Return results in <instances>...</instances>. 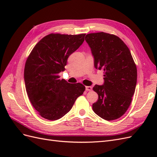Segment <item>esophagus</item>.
Masks as SVG:
<instances>
[{"label": "esophagus", "mask_w": 157, "mask_h": 157, "mask_svg": "<svg viewBox=\"0 0 157 157\" xmlns=\"http://www.w3.org/2000/svg\"><path fill=\"white\" fill-rule=\"evenodd\" d=\"M86 91L90 92L92 90V86H86Z\"/></svg>", "instance_id": "esophagus-1"}]
</instances>
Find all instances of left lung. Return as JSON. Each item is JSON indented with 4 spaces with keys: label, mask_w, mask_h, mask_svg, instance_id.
I'll list each match as a JSON object with an SVG mask.
<instances>
[{
    "label": "left lung",
    "mask_w": 157,
    "mask_h": 157,
    "mask_svg": "<svg viewBox=\"0 0 157 157\" xmlns=\"http://www.w3.org/2000/svg\"><path fill=\"white\" fill-rule=\"evenodd\" d=\"M85 40L94 58V67L103 70L104 83L96 84L98 99L94 113L106 121L122 117L132 102L137 83V68L130 51L119 37L100 32L86 35Z\"/></svg>",
    "instance_id": "obj_1"
}]
</instances>
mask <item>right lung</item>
Returning <instances> with one entry per match:
<instances>
[{
    "instance_id": "obj_1",
    "label": "right lung",
    "mask_w": 157,
    "mask_h": 157,
    "mask_svg": "<svg viewBox=\"0 0 157 157\" xmlns=\"http://www.w3.org/2000/svg\"><path fill=\"white\" fill-rule=\"evenodd\" d=\"M85 35L51 33L28 56L24 69L26 92L33 107L46 119L63 117L84 92L83 84L61 80L59 73L65 69L69 56L83 43Z\"/></svg>"
}]
</instances>
